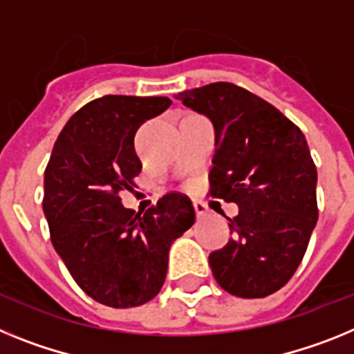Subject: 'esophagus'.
Returning a JSON list of instances; mask_svg holds the SVG:
<instances>
[{"label":"esophagus","mask_w":354,"mask_h":354,"mask_svg":"<svg viewBox=\"0 0 354 354\" xmlns=\"http://www.w3.org/2000/svg\"><path fill=\"white\" fill-rule=\"evenodd\" d=\"M192 205H194V210H196V214H198V217H203V215L208 214V207L203 201H199V199H194V201H192Z\"/></svg>","instance_id":"34e87169"}]
</instances>
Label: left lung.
<instances>
[{"label":"left lung","mask_w":354,"mask_h":354,"mask_svg":"<svg viewBox=\"0 0 354 354\" xmlns=\"http://www.w3.org/2000/svg\"><path fill=\"white\" fill-rule=\"evenodd\" d=\"M215 128L212 198L239 205L233 236L208 263L221 288L254 299L294 276L319 217L317 169L305 135L276 106L228 82L176 94Z\"/></svg>","instance_id":"8db88e82"}]
</instances>
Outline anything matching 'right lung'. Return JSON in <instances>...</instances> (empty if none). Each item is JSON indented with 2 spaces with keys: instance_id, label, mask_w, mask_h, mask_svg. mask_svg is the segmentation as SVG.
I'll return each instance as SVG.
<instances>
[{
  "instance_id": "obj_1",
  "label": "right lung",
  "mask_w": 354,
  "mask_h": 354,
  "mask_svg": "<svg viewBox=\"0 0 354 354\" xmlns=\"http://www.w3.org/2000/svg\"><path fill=\"white\" fill-rule=\"evenodd\" d=\"M169 97L109 96L84 104L67 121L44 171V208L55 251L78 287L101 305L133 308L151 301L167 274L171 244L194 224L181 192L144 214L121 205L142 164L135 131L167 110Z\"/></svg>"
}]
</instances>
